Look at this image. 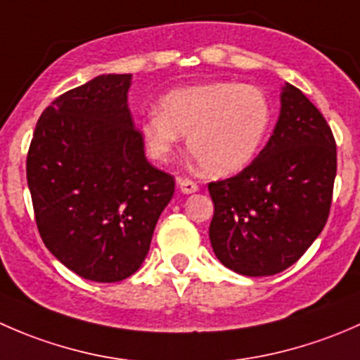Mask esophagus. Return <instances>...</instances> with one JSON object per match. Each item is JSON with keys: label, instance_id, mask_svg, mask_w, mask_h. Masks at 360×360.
<instances>
[{"label": "esophagus", "instance_id": "esophagus-1", "mask_svg": "<svg viewBox=\"0 0 360 360\" xmlns=\"http://www.w3.org/2000/svg\"><path fill=\"white\" fill-rule=\"evenodd\" d=\"M177 186H179L181 193H184V195H191V193H197L198 191L197 183H193V181H190V179H177Z\"/></svg>", "mask_w": 360, "mask_h": 360}]
</instances>
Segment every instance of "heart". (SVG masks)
I'll use <instances>...</instances> for the list:
<instances>
[{"mask_svg": "<svg viewBox=\"0 0 360 360\" xmlns=\"http://www.w3.org/2000/svg\"><path fill=\"white\" fill-rule=\"evenodd\" d=\"M271 104L254 85L214 82L170 90L144 116L141 134L153 158L165 162L188 136V155L207 176L244 170L263 146Z\"/></svg>", "mask_w": 360, "mask_h": 360, "instance_id": "obj_1", "label": "heart"}]
</instances>
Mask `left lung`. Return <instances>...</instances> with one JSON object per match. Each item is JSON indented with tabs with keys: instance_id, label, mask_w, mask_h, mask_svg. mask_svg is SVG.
<instances>
[{
	"instance_id": "obj_1",
	"label": "left lung",
	"mask_w": 360,
	"mask_h": 360,
	"mask_svg": "<svg viewBox=\"0 0 360 360\" xmlns=\"http://www.w3.org/2000/svg\"><path fill=\"white\" fill-rule=\"evenodd\" d=\"M336 177V143L322 112L285 83L274 134L256 160L209 184V238L217 259L248 277L296 263L328 221Z\"/></svg>"
}]
</instances>
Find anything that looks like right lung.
<instances>
[{
	"label": "right lung",
	"instance_id": "right-lung-1",
	"mask_svg": "<svg viewBox=\"0 0 360 360\" xmlns=\"http://www.w3.org/2000/svg\"><path fill=\"white\" fill-rule=\"evenodd\" d=\"M132 75H101L57 97L36 123L27 186L46 249L94 282L139 270L174 177L155 169L129 110Z\"/></svg>",
	"mask_w": 360,
	"mask_h": 360
}]
</instances>
